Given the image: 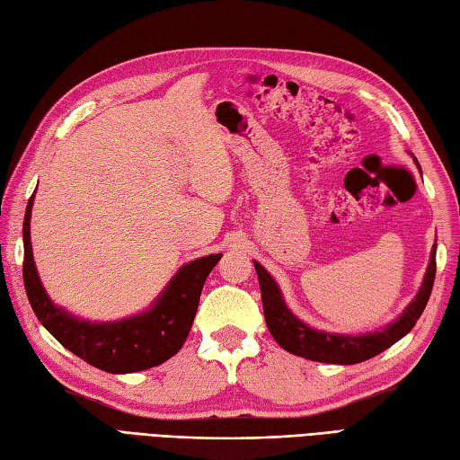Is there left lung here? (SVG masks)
Listing matches in <instances>:
<instances>
[{
    "instance_id": "1",
    "label": "left lung",
    "mask_w": 460,
    "mask_h": 460,
    "mask_svg": "<svg viewBox=\"0 0 460 460\" xmlns=\"http://www.w3.org/2000/svg\"><path fill=\"white\" fill-rule=\"evenodd\" d=\"M435 246L431 251V261L428 266L426 278L418 291L416 299L408 305V309L398 316V321L388 324L385 331H376L371 334L361 336H342V334H331V332H319L313 331L307 324H303L297 316L286 307L284 297L266 270L254 262L258 284H261L262 293V307L270 334L274 336L276 342L288 349L289 353H296L305 359L311 361H323V363H340V365H351L361 363L365 359L375 358L376 353L391 348L400 338L408 334L414 328L416 321L421 316L423 309L429 301L433 279H435Z\"/></svg>"
}]
</instances>
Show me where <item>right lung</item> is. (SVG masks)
I'll list each match as a JSON object with an SVG mask.
<instances>
[{
  "label": "right lung",
  "instance_id": "1",
  "mask_svg": "<svg viewBox=\"0 0 460 460\" xmlns=\"http://www.w3.org/2000/svg\"><path fill=\"white\" fill-rule=\"evenodd\" d=\"M31 208L32 196L22 221V279L34 314L58 342L93 367L109 373H134L155 367L182 348L194 323L204 281L219 262L221 254H209L182 266L153 309L144 314L104 324L77 321L58 309L40 286L31 252Z\"/></svg>",
  "mask_w": 460,
  "mask_h": 460
}]
</instances>
